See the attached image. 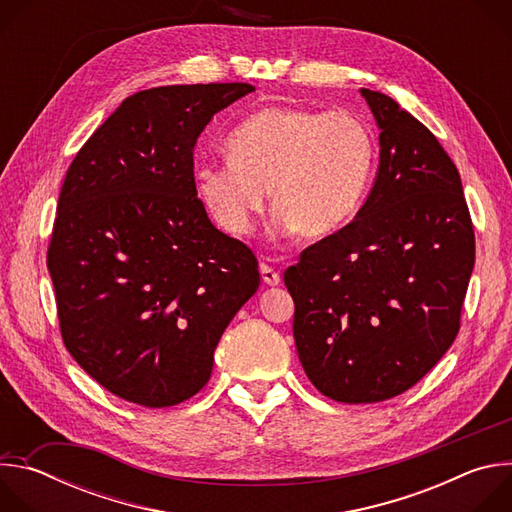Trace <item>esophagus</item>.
Listing matches in <instances>:
<instances>
[{"label":"esophagus","mask_w":512,"mask_h":512,"mask_svg":"<svg viewBox=\"0 0 512 512\" xmlns=\"http://www.w3.org/2000/svg\"><path fill=\"white\" fill-rule=\"evenodd\" d=\"M259 271H261V277H263V281H265L267 285H277V283L281 281L279 271H275L269 263H261V265H259Z\"/></svg>","instance_id":"obj_1"}]
</instances>
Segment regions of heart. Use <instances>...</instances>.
<instances>
[{
  "mask_svg": "<svg viewBox=\"0 0 512 512\" xmlns=\"http://www.w3.org/2000/svg\"><path fill=\"white\" fill-rule=\"evenodd\" d=\"M229 158L194 168L196 192L214 223L247 235L271 188L275 227L304 239L342 229L367 194L377 143L348 111L267 107L227 137Z\"/></svg>",
  "mask_w": 512,
  "mask_h": 512,
  "instance_id": "b5f03b06",
  "label": "heart"
}]
</instances>
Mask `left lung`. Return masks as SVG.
Returning <instances> with one entry per match:
<instances>
[{"instance_id":"8db88e82","label":"left lung","mask_w":512,"mask_h":512,"mask_svg":"<svg viewBox=\"0 0 512 512\" xmlns=\"http://www.w3.org/2000/svg\"><path fill=\"white\" fill-rule=\"evenodd\" d=\"M381 127V166L354 221L283 273L312 385L377 403L423 379L452 346L474 267V225L458 168L391 97L362 89Z\"/></svg>"}]
</instances>
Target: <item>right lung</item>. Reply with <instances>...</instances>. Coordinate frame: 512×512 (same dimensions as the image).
Masks as SVG:
<instances>
[{
    "label": "right lung",
    "instance_id": "obj_1",
    "mask_svg": "<svg viewBox=\"0 0 512 512\" xmlns=\"http://www.w3.org/2000/svg\"><path fill=\"white\" fill-rule=\"evenodd\" d=\"M247 83L139 91L68 166L48 243L60 336L109 393L170 407L210 379L214 348L259 287L255 253L196 196L194 145Z\"/></svg>",
    "mask_w": 512,
    "mask_h": 512
}]
</instances>
